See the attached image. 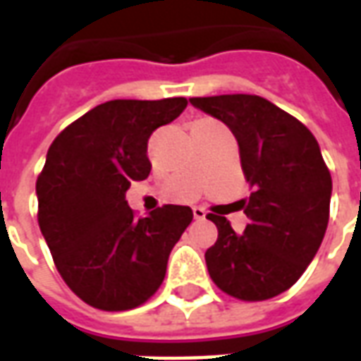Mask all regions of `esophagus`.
Listing matches in <instances>:
<instances>
[{"instance_id":"1","label":"esophagus","mask_w":361,"mask_h":361,"mask_svg":"<svg viewBox=\"0 0 361 361\" xmlns=\"http://www.w3.org/2000/svg\"><path fill=\"white\" fill-rule=\"evenodd\" d=\"M193 216H195L197 220H203L204 216H207V211H204L203 207H195V209H193Z\"/></svg>"}]
</instances>
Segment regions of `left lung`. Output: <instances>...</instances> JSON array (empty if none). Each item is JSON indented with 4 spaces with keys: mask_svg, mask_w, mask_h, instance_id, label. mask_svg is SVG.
I'll list each match as a JSON object with an SVG mask.
<instances>
[{
    "mask_svg": "<svg viewBox=\"0 0 361 361\" xmlns=\"http://www.w3.org/2000/svg\"><path fill=\"white\" fill-rule=\"evenodd\" d=\"M230 127L253 193L240 201L243 234L209 214L219 240L204 253L212 282L243 302L286 292L307 269L329 224L333 180L317 139L302 121L255 94L189 98Z\"/></svg>",
    "mask_w": 361,
    "mask_h": 361,
    "instance_id": "8db88e82",
    "label": "left lung"
}]
</instances>
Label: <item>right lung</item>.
Listing matches in <instances>:
<instances>
[{"mask_svg":"<svg viewBox=\"0 0 361 361\" xmlns=\"http://www.w3.org/2000/svg\"><path fill=\"white\" fill-rule=\"evenodd\" d=\"M185 106V98L110 100L75 119L48 149L36 180L38 224L61 279L96 310L147 302L193 220L181 204L135 219L126 201L129 185L149 178L152 131Z\"/></svg>","mask_w":361,"mask_h":361,"instance_id":"right-lung-1","label":"right lung"}]
</instances>
